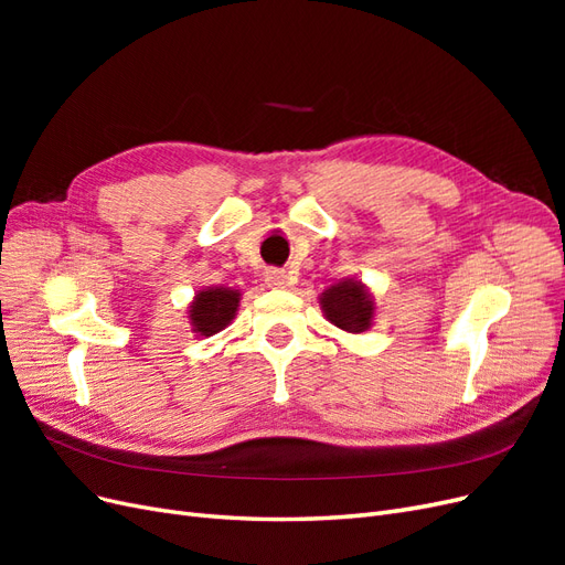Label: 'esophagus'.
Masks as SVG:
<instances>
[{
	"instance_id": "obj_1",
	"label": "esophagus",
	"mask_w": 565,
	"mask_h": 565,
	"mask_svg": "<svg viewBox=\"0 0 565 565\" xmlns=\"http://www.w3.org/2000/svg\"><path fill=\"white\" fill-rule=\"evenodd\" d=\"M264 280H266V285L273 287V289H285V287L289 285V276H287L285 270H280V268H268V270L264 273Z\"/></svg>"
}]
</instances>
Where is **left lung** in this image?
<instances>
[{"label": "left lung", "instance_id": "left-lung-1", "mask_svg": "<svg viewBox=\"0 0 565 565\" xmlns=\"http://www.w3.org/2000/svg\"><path fill=\"white\" fill-rule=\"evenodd\" d=\"M320 309L339 330L361 334L372 328L374 299L361 280L344 278L318 297Z\"/></svg>", "mask_w": 565, "mask_h": 565}]
</instances>
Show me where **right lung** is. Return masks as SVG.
<instances>
[{
    "label": "right lung",
    "mask_w": 565,
    "mask_h": 565,
    "mask_svg": "<svg viewBox=\"0 0 565 565\" xmlns=\"http://www.w3.org/2000/svg\"><path fill=\"white\" fill-rule=\"evenodd\" d=\"M241 297V289L224 285L200 289L188 306V320L193 324V332L200 337H212L224 330L235 318Z\"/></svg>",
    "instance_id": "add662e5"
}]
</instances>
